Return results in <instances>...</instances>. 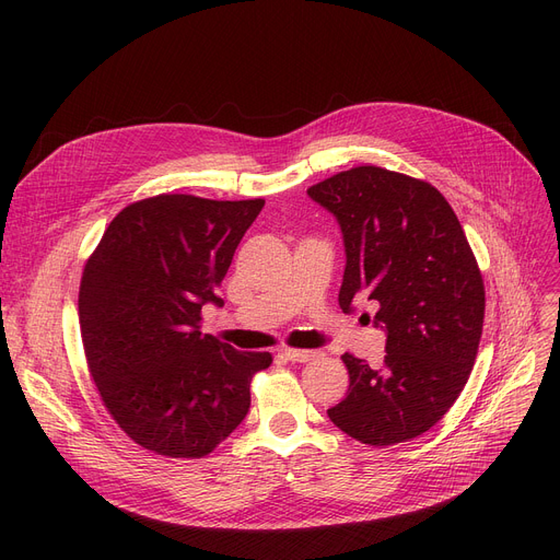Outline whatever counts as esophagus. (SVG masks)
Instances as JSON below:
<instances>
[{"instance_id":"obj_1","label":"esophagus","mask_w":560,"mask_h":560,"mask_svg":"<svg viewBox=\"0 0 560 560\" xmlns=\"http://www.w3.org/2000/svg\"><path fill=\"white\" fill-rule=\"evenodd\" d=\"M281 354L285 357V361H292V363H308L319 357L317 351H308V349H283Z\"/></svg>"}]
</instances>
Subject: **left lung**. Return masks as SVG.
I'll return each instance as SVG.
<instances>
[{
  "mask_svg": "<svg viewBox=\"0 0 560 560\" xmlns=\"http://www.w3.org/2000/svg\"><path fill=\"white\" fill-rule=\"evenodd\" d=\"M306 192L342 231L340 308L374 302L386 331L378 368L342 357L349 390L327 416L365 445L406 443L447 413L472 372L486 311L477 258L447 199L413 176L361 165Z\"/></svg>",
  "mask_w": 560,
  "mask_h": 560,
  "instance_id": "8db88e82",
  "label": "left lung"
}]
</instances>
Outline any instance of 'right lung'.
Returning <instances> with one entry per match:
<instances>
[{
    "mask_svg": "<svg viewBox=\"0 0 560 560\" xmlns=\"http://www.w3.org/2000/svg\"><path fill=\"white\" fill-rule=\"evenodd\" d=\"M265 199L159 195L129 203L88 258L79 322L88 368L120 429L161 456L211 454L249 410L268 351L201 334L233 252Z\"/></svg>",
    "mask_w": 560,
    "mask_h": 560,
    "instance_id": "add662e5",
    "label": "right lung"
}]
</instances>
